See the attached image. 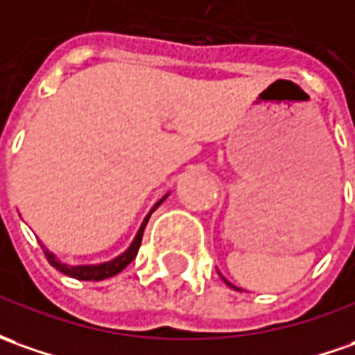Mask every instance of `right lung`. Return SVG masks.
I'll list each match as a JSON object with an SVG mask.
<instances>
[{
    "label": "right lung",
    "mask_w": 355,
    "mask_h": 355,
    "mask_svg": "<svg viewBox=\"0 0 355 355\" xmlns=\"http://www.w3.org/2000/svg\"><path fill=\"white\" fill-rule=\"evenodd\" d=\"M161 202H163V200H161ZM161 202H159V204H161ZM157 206H155V208H157ZM153 209H151V211H153ZM149 216H151V214H149ZM149 216H147L146 221L141 223V227H139V231H137V235H136V239H134V243H132V247L128 248L122 257L110 260V262L98 264V266H67V264H62L60 260L54 259V254H52V252H48V250L42 247L46 260H48V262H50L54 268L60 270L62 274L69 276V278L85 279V282H101V279H107V278H110V276H116L118 272H122V270L126 268L132 260L136 259L137 250H139V245H141V237H144V229H146L147 221H149Z\"/></svg>",
    "instance_id": "right-lung-1"
}]
</instances>
